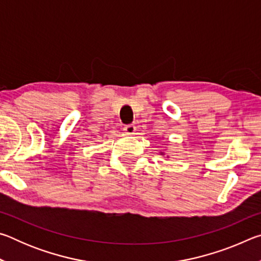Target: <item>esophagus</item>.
<instances>
[{"instance_id": "34e87169", "label": "esophagus", "mask_w": 261, "mask_h": 261, "mask_svg": "<svg viewBox=\"0 0 261 261\" xmlns=\"http://www.w3.org/2000/svg\"><path fill=\"white\" fill-rule=\"evenodd\" d=\"M136 129H137V127L134 124H129V125L124 126V131H125V134H127V135H135Z\"/></svg>"}]
</instances>
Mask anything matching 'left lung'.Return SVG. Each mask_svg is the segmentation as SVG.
Returning a JSON list of instances; mask_svg holds the SVG:
<instances>
[{"label":"left lung","mask_w":261,"mask_h":261,"mask_svg":"<svg viewBox=\"0 0 261 261\" xmlns=\"http://www.w3.org/2000/svg\"><path fill=\"white\" fill-rule=\"evenodd\" d=\"M160 155H165V152H160ZM166 158H168V155Z\"/></svg>","instance_id":"left-lung-1"}]
</instances>
